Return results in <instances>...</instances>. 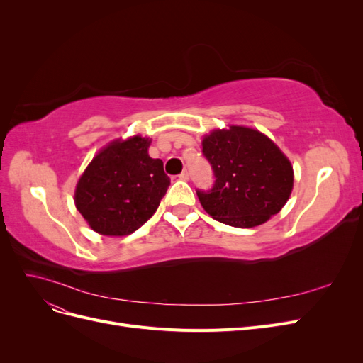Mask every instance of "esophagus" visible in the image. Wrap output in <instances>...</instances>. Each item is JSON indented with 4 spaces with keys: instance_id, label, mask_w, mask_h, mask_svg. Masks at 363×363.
Segmentation results:
<instances>
[{
    "instance_id": "1",
    "label": "esophagus",
    "mask_w": 363,
    "mask_h": 363,
    "mask_svg": "<svg viewBox=\"0 0 363 363\" xmlns=\"http://www.w3.org/2000/svg\"><path fill=\"white\" fill-rule=\"evenodd\" d=\"M179 179H180V180H189V172H188V169H183L182 174L179 175Z\"/></svg>"
}]
</instances>
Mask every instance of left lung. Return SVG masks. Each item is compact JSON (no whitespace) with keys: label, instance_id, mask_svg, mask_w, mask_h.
I'll return each mask as SVG.
<instances>
[{"label":"left lung","instance_id":"obj_1","mask_svg":"<svg viewBox=\"0 0 363 363\" xmlns=\"http://www.w3.org/2000/svg\"><path fill=\"white\" fill-rule=\"evenodd\" d=\"M211 163L212 189H196L204 211L219 223L250 228L260 225L286 204L294 172L291 162L260 131L233 125L203 139Z\"/></svg>","mask_w":363,"mask_h":363}]
</instances>
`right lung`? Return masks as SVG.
<instances>
[{"label": "right lung", "instance_id": "obj_1", "mask_svg": "<svg viewBox=\"0 0 363 363\" xmlns=\"http://www.w3.org/2000/svg\"><path fill=\"white\" fill-rule=\"evenodd\" d=\"M150 140H115L92 159L77 183L75 206L95 232L133 233L157 211L169 188L160 159L148 156Z\"/></svg>", "mask_w": 363, "mask_h": 363}]
</instances>
